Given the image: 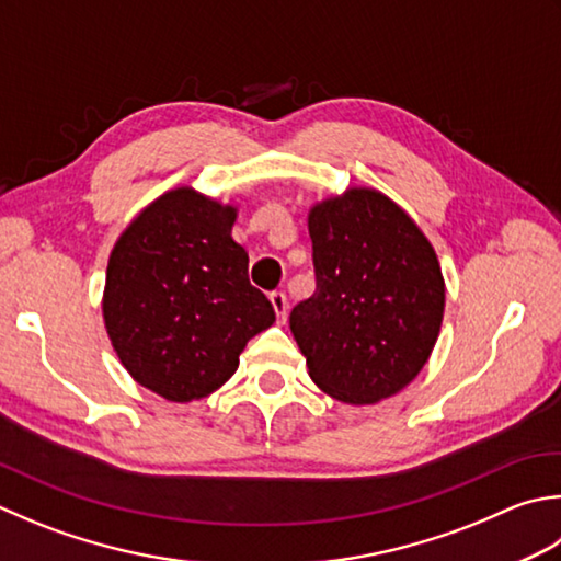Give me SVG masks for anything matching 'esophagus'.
Masks as SVG:
<instances>
[{
    "instance_id": "obj_1",
    "label": "esophagus",
    "mask_w": 561,
    "mask_h": 561,
    "mask_svg": "<svg viewBox=\"0 0 561 561\" xmlns=\"http://www.w3.org/2000/svg\"><path fill=\"white\" fill-rule=\"evenodd\" d=\"M270 301H272L274 313H277V321H279V323L287 321V313H289L287 294H284V291H272V294H270Z\"/></svg>"
}]
</instances>
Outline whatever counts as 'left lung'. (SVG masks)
<instances>
[{
	"label": "left lung",
	"instance_id": "8db88e82",
	"mask_svg": "<svg viewBox=\"0 0 561 561\" xmlns=\"http://www.w3.org/2000/svg\"><path fill=\"white\" fill-rule=\"evenodd\" d=\"M309 236L316 291L289 316L309 377L343 403L393 397L440 335L445 279L431 240L369 186L313 204Z\"/></svg>",
	"mask_w": 561,
	"mask_h": 561
}]
</instances>
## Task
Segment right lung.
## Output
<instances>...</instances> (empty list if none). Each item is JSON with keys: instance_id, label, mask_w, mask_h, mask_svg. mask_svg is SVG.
Here are the masks:
<instances>
[{"instance_id": "1", "label": "right lung", "mask_w": 561, "mask_h": 561, "mask_svg": "<svg viewBox=\"0 0 561 561\" xmlns=\"http://www.w3.org/2000/svg\"><path fill=\"white\" fill-rule=\"evenodd\" d=\"M238 208L192 186L150 202L108 255L102 313L121 365L172 403L204 399L236 375L248 340L274 323L248 279Z\"/></svg>"}]
</instances>
